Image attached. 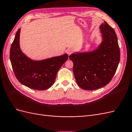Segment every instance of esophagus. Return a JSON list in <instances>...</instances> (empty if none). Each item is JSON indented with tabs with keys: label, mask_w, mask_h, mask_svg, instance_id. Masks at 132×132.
<instances>
[{
	"label": "esophagus",
	"mask_w": 132,
	"mask_h": 132,
	"mask_svg": "<svg viewBox=\"0 0 132 132\" xmlns=\"http://www.w3.org/2000/svg\"><path fill=\"white\" fill-rule=\"evenodd\" d=\"M73 49H71V48H69V49H68V50H67L66 52H67V53L68 54V55H70V54H71V53H73Z\"/></svg>",
	"instance_id": "1"
}]
</instances>
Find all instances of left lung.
Instances as JSON below:
<instances>
[{
	"mask_svg": "<svg viewBox=\"0 0 132 132\" xmlns=\"http://www.w3.org/2000/svg\"><path fill=\"white\" fill-rule=\"evenodd\" d=\"M102 41L92 52L71 54L73 73L78 86L86 90L101 88L113 78L120 61L117 35L112 27L104 21L100 26Z\"/></svg>",
	"mask_w": 132,
	"mask_h": 132,
	"instance_id": "obj_1",
	"label": "left lung"
}]
</instances>
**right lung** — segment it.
<instances>
[{
  "mask_svg": "<svg viewBox=\"0 0 132 132\" xmlns=\"http://www.w3.org/2000/svg\"><path fill=\"white\" fill-rule=\"evenodd\" d=\"M19 29L15 35L10 51L12 68L18 81L32 89L45 90L54 84L60 68L68 58L64 54L61 56L34 61L22 53L20 47Z\"/></svg>",
  "mask_w": 132,
  "mask_h": 132,
  "instance_id": "1",
  "label": "right lung"
}]
</instances>
